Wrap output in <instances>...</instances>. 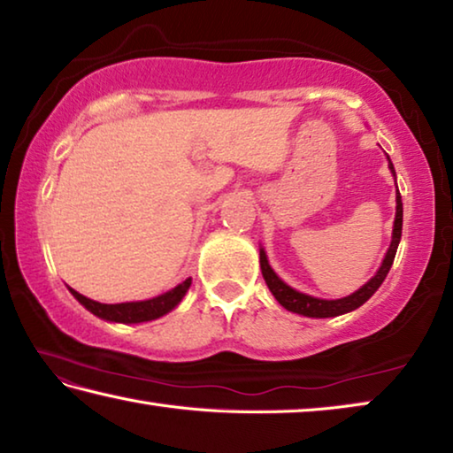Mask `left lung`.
Wrapping results in <instances>:
<instances>
[{
  "label": "left lung",
  "instance_id": "left-lung-1",
  "mask_svg": "<svg viewBox=\"0 0 453 453\" xmlns=\"http://www.w3.org/2000/svg\"><path fill=\"white\" fill-rule=\"evenodd\" d=\"M389 170H392V173L395 175L392 159H389ZM402 221H403V205H402L400 191H397L395 221H394V232H392V243H389L388 254H386V257H383L378 273H375L373 278L365 283V286H362L348 297H342V300H319V297L305 296V294H302V291L289 288L286 281H281L278 278V273L272 270L270 264H267V256L262 248L259 250V265H262V273H264L267 288H270L275 300H278L288 311L300 313V316H305V318H335V316H342V313L354 311L359 308V305H364L367 300H370V297L375 294V291H378V288L383 283V280H386L389 267H392V264H394L397 245H400V240H402Z\"/></svg>",
  "mask_w": 453,
  "mask_h": 453
}]
</instances>
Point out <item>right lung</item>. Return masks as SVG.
I'll list each match as a JSON object with an SVG mask.
<instances>
[{"label":"right lung","mask_w":453,"mask_h":453,"mask_svg":"<svg viewBox=\"0 0 453 453\" xmlns=\"http://www.w3.org/2000/svg\"><path fill=\"white\" fill-rule=\"evenodd\" d=\"M191 286V278L181 281L180 286L173 289L165 291V294L151 297V300L145 302H127V303H99L89 300V297L78 294V291L72 289V296L78 300L83 308L89 310L94 316L107 319V321H118V324H142V321H151L165 316L167 311H172L175 305H178L186 291Z\"/></svg>","instance_id":"1"}]
</instances>
